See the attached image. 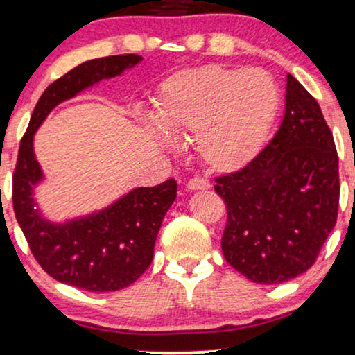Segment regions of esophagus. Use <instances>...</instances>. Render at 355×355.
<instances>
[{
	"label": "esophagus",
	"instance_id": "1",
	"mask_svg": "<svg viewBox=\"0 0 355 355\" xmlns=\"http://www.w3.org/2000/svg\"><path fill=\"white\" fill-rule=\"evenodd\" d=\"M187 191H198V189H209L211 187V184H209L207 179L204 178H192L187 181Z\"/></svg>",
	"mask_w": 355,
	"mask_h": 355
}]
</instances>
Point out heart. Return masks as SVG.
Listing matches in <instances>:
<instances>
[{
	"label": "heart",
	"mask_w": 355,
	"mask_h": 355,
	"mask_svg": "<svg viewBox=\"0 0 355 355\" xmlns=\"http://www.w3.org/2000/svg\"><path fill=\"white\" fill-rule=\"evenodd\" d=\"M157 123L169 137H196L200 161L232 173L260 153L278 112L279 92L260 69L209 64L166 78L155 95Z\"/></svg>",
	"instance_id": "1"
}]
</instances>
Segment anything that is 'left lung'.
Returning <instances> with one entry per match:
<instances>
[{"mask_svg":"<svg viewBox=\"0 0 355 355\" xmlns=\"http://www.w3.org/2000/svg\"><path fill=\"white\" fill-rule=\"evenodd\" d=\"M227 205L225 260L253 283L309 270L339 209V157L316 98L286 77L282 125L245 168L216 179Z\"/></svg>","mask_w":355,"mask_h":355,"instance_id":"obj_1","label":"left lung"}]
</instances>
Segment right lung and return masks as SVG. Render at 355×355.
Masks as SVG:
<instances>
[{"label": "right lung", "mask_w": 355, "mask_h": 355, "mask_svg": "<svg viewBox=\"0 0 355 355\" xmlns=\"http://www.w3.org/2000/svg\"><path fill=\"white\" fill-rule=\"evenodd\" d=\"M141 60L137 54L87 60L52 82L36 103L17 153L12 207L31 252L47 275L85 291L121 290L146 271L157 232L176 199L178 184L168 179L155 187H137L102 211L54 224L41 216L34 202V187L44 178L34 156V133L60 102L103 78L121 76Z\"/></svg>", "instance_id": "right-lung-1"}]
</instances>
